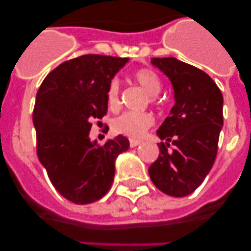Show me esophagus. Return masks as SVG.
I'll return each mask as SVG.
<instances>
[{"label": "esophagus", "mask_w": 251, "mask_h": 251, "mask_svg": "<svg viewBox=\"0 0 251 251\" xmlns=\"http://www.w3.org/2000/svg\"><path fill=\"white\" fill-rule=\"evenodd\" d=\"M142 141L140 140H133V138H131L130 140V147L131 148H133V147H137L138 144H141Z\"/></svg>", "instance_id": "obj_1"}]
</instances>
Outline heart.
I'll list each match as a JSON object with an SVG mask.
<instances>
[{
    "label": "heart",
    "instance_id": "1",
    "mask_svg": "<svg viewBox=\"0 0 251 251\" xmlns=\"http://www.w3.org/2000/svg\"><path fill=\"white\" fill-rule=\"evenodd\" d=\"M132 78L142 86L151 97V102L155 103V96L161 90V81L155 72L151 69H140L133 73ZM107 103L110 109L120 105V83L118 78H111L107 88ZM154 125V116L151 113L125 111L113 120V131L118 135L130 138H141Z\"/></svg>",
    "mask_w": 251,
    "mask_h": 251
}]
</instances>
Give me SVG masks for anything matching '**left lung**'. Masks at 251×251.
Here are the masks:
<instances>
[{"instance_id": "obj_1", "label": "left lung", "mask_w": 251, "mask_h": 251, "mask_svg": "<svg viewBox=\"0 0 251 251\" xmlns=\"http://www.w3.org/2000/svg\"><path fill=\"white\" fill-rule=\"evenodd\" d=\"M151 64L173 82L175 105L156 132L166 143H158L160 154L148 173L163 193L186 197L201 186L215 163L224 97L215 81L193 65L174 57L151 58Z\"/></svg>"}]
</instances>
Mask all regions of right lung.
Masks as SVG:
<instances>
[{
    "instance_id": "obj_1",
    "label": "right lung",
    "mask_w": 251,
    "mask_h": 251,
    "mask_svg": "<svg viewBox=\"0 0 251 251\" xmlns=\"http://www.w3.org/2000/svg\"><path fill=\"white\" fill-rule=\"evenodd\" d=\"M127 60L100 54L73 58L53 69L37 91L32 111L37 156L54 188L75 204L107 194L116 156L130 147L124 136L103 146L88 137L92 121L108 111L110 80Z\"/></svg>"
}]
</instances>
